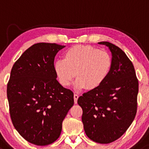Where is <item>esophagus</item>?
<instances>
[{
    "label": "esophagus",
    "mask_w": 149,
    "mask_h": 149,
    "mask_svg": "<svg viewBox=\"0 0 149 149\" xmlns=\"http://www.w3.org/2000/svg\"><path fill=\"white\" fill-rule=\"evenodd\" d=\"M79 98V95L77 94V93H74V103H77V99Z\"/></svg>",
    "instance_id": "obj_1"
}]
</instances>
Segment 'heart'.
<instances>
[{"instance_id": "1", "label": "heart", "mask_w": 149, "mask_h": 149, "mask_svg": "<svg viewBox=\"0 0 149 149\" xmlns=\"http://www.w3.org/2000/svg\"><path fill=\"white\" fill-rule=\"evenodd\" d=\"M112 58L105 51L90 46H74L65 53L63 60L54 63V70L62 86H68L75 77L77 89L91 90L104 82L111 72Z\"/></svg>"}]
</instances>
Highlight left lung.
<instances>
[{
  "mask_svg": "<svg viewBox=\"0 0 149 149\" xmlns=\"http://www.w3.org/2000/svg\"><path fill=\"white\" fill-rule=\"evenodd\" d=\"M98 44L111 51V72L101 86L83 93L77 103L83 110L81 120L88 137L109 143L127 130L136 116L139 81L132 63L123 50L108 41Z\"/></svg>",
  "mask_w": 149,
  "mask_h": 149,
  "instance_id": "1",
  "label": "left lung"
}]
</instances>
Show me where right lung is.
<instances>
[{
    "instance_id": "obj_1",
    "label": "right lung",
    "mask_w": 149,
    "mask_h": 149,
    "mask_svg": "<svg viewBox=\"0 0 149 149\" xmlns=\"http://www.w3.org/2000/svg\"><path fill=\"white\" fill-rule=\"evenodd\" d=\"M65 46L38 43L13 65L7 85L10 114L26 141L46 146L61 135L62 123L74 105V94L56 79L54 59Z\"/></svg>"
}]
</instances>
